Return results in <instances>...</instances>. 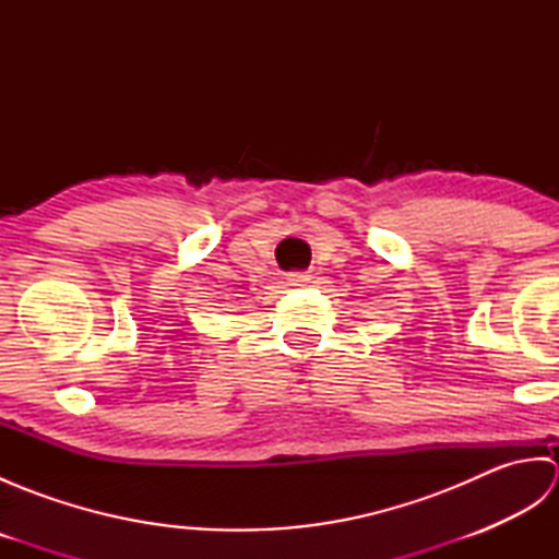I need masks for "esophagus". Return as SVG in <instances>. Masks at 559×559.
Returning <instances> with one entry per match:
<instances>
[{
    "label": "esophagus",
    "instance_id": "1",
    "mask_svg": "<svg viewBox=\"0 0 559 559\" xmlns=\"http://www.w3.org/2000/svg\"><path fill=\"white\" fill-rule=\"evenodd\" d=\"M310 281H312L310 273H290V276H288L290 286H307Z\"/></svg>",
    "mask_w": 559,
    "mask_h": 559
}]
</instances>
